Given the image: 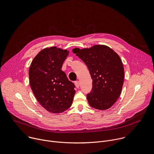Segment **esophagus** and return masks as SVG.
Listing matches in <instances>:
<instances>
[{"mask_svg": "<svg viewBox=\"0 0 154 154\" xmlns=\"http://www.w3.org/2000/svg\"><path fill=\"white\" fill-rule=\"evenodd\" d=\"M75 84L76 88H79V81H75Z\"/></svg>", "mask_w": 154, "mask_h": 154, "instance_id": "esophagus-1", "label": "esophagus"}]
</instances>
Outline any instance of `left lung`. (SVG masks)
Returning a JSON list of instances; mask_svg holds the SVG:
<instances>
[{
  "mask_svg": "<svg viewBox=\"0 0 154 154\" xmlns=\"http://www.w3.org/2000/svg\"><path fill=\"white\" fill-rule=\"evenodd\" d=\"M73 52L86 64L93 80L91 91L87 95L89 105L101 110L109 109L119 98L124 82L125 71L119 56L103 45L75 48Z\"/></svg>",
  "mask_w": 154,
  "mask_h": 154,
  "instance_id": "1",
  "label": "left lung"
}]
</instances>
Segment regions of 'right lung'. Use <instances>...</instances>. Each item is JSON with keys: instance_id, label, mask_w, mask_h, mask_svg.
Listing matches in <instances>:
<instances>
[{"instance_id": "obj_1", "label": "right lung", "mask_w": 154, "mask_h": 154, "mask_svg": "<svg viewBox=\"0 0 154 154\" xmlns=\"http://www.w3.org/2000/svg\"><path fill=\"white\" fill-rule=\"evenodd\" d=\"M69 51L53 47L41 50L29 69V84L40 104L53 113L69 109L73 102L75 85L61 70Z\"/></svg>"}]
</instances>
